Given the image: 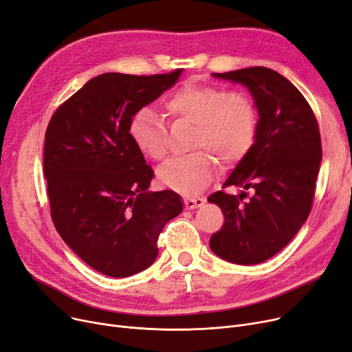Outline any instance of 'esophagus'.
Segmentation results:
<instances>
[{
	"mask_svg": "<svg viewBox=\"0 0 352 352\" xmlns=\"http://www.w3.org/2000/svg\"><path fill=\"white\" fill-rule=\"evenodd\" d=\"M205 202L206 200L204 197H188V199H185V206H186V209L192 210V209L204 206Z\"/></svg>",
	"mask_w": 352,
	"mask_h": 352,
	"instance_id": "1",
	"label": "esophagus"
}]
</instances>
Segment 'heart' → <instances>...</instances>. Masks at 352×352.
<instances>
[{"instance_id":"obj_1","label":"heart","mask_w":352,"mask_h":352,"mask_svg":"<svg viewBox=\"0 0 352 352\" xmlns=\"http://www.w3.org/2000/svg\"><path fill=\"white\" fill-rule=\"evenodd\" d=\"M164 110L176 119L195 123L192 147L216 153L226 163L242 159L256 135V110L248 96L228 93L213 86L185 82L166 97ZM129 135L140 152L152 160L166 155V126L150 107L139 109L129 123ZM214 172L212 157L196 150L166 162L157 177L167 189L182 195L204 190Z\"/></svg>"}]
</instances>
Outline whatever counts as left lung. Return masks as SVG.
I'll list each match as a JSON object with an SVG mask.
<instances>
[{"instance_id":"1","label":"left lung","mask_w":352,"mask_h":352,"mask_svg":"<svg viewBox=\"0 0 352 352\" xmlns=\"http://www.w3.org/2000/svg\"><path fill=\"white\" fill-rule=\"evenodd\" d=\"M212 76L245 86L259 120L254 144L223 183L242 188V193L238 197L219 190L208 199L225 216L209 245L228 262L256 265L285 248L307 221L322 159L320 129L305 97L271 69L249 67ZM245 190L253 196L242 204Z\"/></svg>"}]
</instances>
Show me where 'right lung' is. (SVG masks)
Segmentation results:
<instances>
[{
  "label": "right lung",
  "mask_w": 352,
  "mask_h": 352,
  "mask_svg": "<svg viewBox=\"0 0 352 352\" xmlns=\"http://www.w3.org/2000/svg\"><path fill=\"white\" fill-rule=\"evenodd\" d=\"M182 72L100 74L48 123L44 176L54 226L103 275L144 271L157 258L162 229L183 210L176 192L148 190L153 169L129 135L133 114L172 89Z\"/></svg>",
  "instance_id": "obj_1"
}]
</instances>
